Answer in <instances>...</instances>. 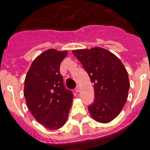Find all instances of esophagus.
Segmentation results:
<instances>
[{
  "label": "esophagus",
  "instance_id": "esophagus-1",
  "mask_svg": "<svg viewBox=\"0 0 150 150\" xmlns=\"http://www.w3.org/2000/svg\"><path fill=\"white\" fill-rule=\"evenodd\" d=\"M75 91L76 92H79L80 91V85H78L77 87H76V88H75Z\"/></svg>",
  "mask_w": 150,
  "mask_h": 150
}]
</instances>
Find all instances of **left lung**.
Returning a JSON list of instances; mask_svg holds the SVG:
<instances>
[{
	"instance_id": "1",
	"label": "left lung",
	"mask_w": 150,
	"mask_h": 150,
	"mask_svg": "<svg viewBox=\"0 0 150 150\" xmlns=\"http://www.w3.org/2000/svg\"><path fill=\"white\" fill-rule=\"evenodd\" d=\"M94 84V101L88 110L94 120L107 124L119 115L127 100V71L117 56L100 47L73 50Z\"/></svg>"
}]
</instances>
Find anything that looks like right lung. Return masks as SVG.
Masks as SVG:
<instances>
[{"mask_svg":"<svg viewBox=\"0 0 150 150\" xmlns=\"http://www.w3.org/2000/svg\"><path fill=\"white\" fill-rule=\"evenodd\" d=\"M67 54L53 49L43 52L33 60L24 81L26 106L36 121L50 129L65 125L74 98L59 71Z\"/></svg>","mask_w":150,"mask_h":150,"instance_id":"1","label":"right lung"}]
</instances>
